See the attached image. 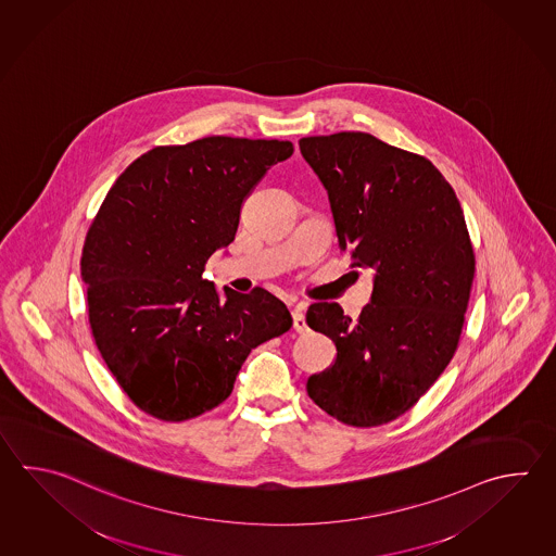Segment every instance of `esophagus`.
<instances>
[{
	"mask_svg": "<svg viewBox=\"0 0 556 556\" xmlns=\"http://www.w3.org/2000/svg\"><path fill=\"white\" fill-rule=\"evenodd\" d=\"M293 329H295L299 334H305V332H308L305 315H303V306L301 305H296L295 311H293Z\"/></svg>",
	"mask_w": 556,
	"mask_h": 556,
	"instance_id": "obj_1",
	"label": "esophagus"
}]
</instances>
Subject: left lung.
Returning <instances> with one entry per match:
<instances>
[{
	"mask_svg": "<svg viewBox=\"0 0 556 556\" xmlns=\"http://www.w3.org/2000/svg\"><path fill=\"white\" fill-rule=\"evenodd\" d=\"M329 192L342 253L375 273L358 320L315 303L306 325L337 358L308 376L318 408L354 428L406 414L454 358L476 277V251L450 181L430 160L366 132L299 140Z\"/></svg>",
	"mask_w": 556,
	"mask_h": 556,
	"instance_id": "obj_1",
	"label": "left lung"
}]
</instances>
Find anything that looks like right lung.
Segmentation results:
<instances>
[{"instance_id":"right-lung-1","label":"right lung","mask_w":556,"mask_h":556,"mask_svg":"<svg viewBox=\"0 0 556 556\" xmlns=\"http://www.w3.org/2000/svg\"><path fill=\"white\" fill-rule=\"evenodd\" d=\"M289 140L205 137L148 150L106 193L87 231L80 277L92 339L130 402L184 421L226 400L250 352L293 327L255 287L217 295L202 273L238 231L241 205Z\"/></svg>"}]
</instances>
